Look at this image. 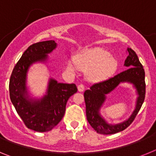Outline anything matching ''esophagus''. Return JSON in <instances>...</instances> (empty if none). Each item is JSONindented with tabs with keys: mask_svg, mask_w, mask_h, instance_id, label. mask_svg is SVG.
<instances>
[{
	"mask_svg": "<svg viewBox=\"0 0 156 156\" xmlns=\"http://www.w3.org/2000/svg\"><path fill=\"white\" fill-rule=\"evenodd\" d=\"M77 88H78V90H79L80 92H82V91H83V90H84L85 87L83 84H80V85H78Z\"/></svg>",
	"mask_w": 156,
	"mask_h": 156,
	"instance_id": "esophagus-1",
	"label": "esophagus"
}]
</instances>
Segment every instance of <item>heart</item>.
Returning a JSON list of instances; mask_svg holds the SVG:
<instances>
[{
  "label": "heart",
  "instance_id": "b5f03b06",
  "mask_svg": "<svg viewBox=\"0 0 156 156\" xmlns=\"http://www.w3.org/2000/svg\"><path fill=\"white\" fill-rule=\"evenodd\" d=\"M76 66L83 71H87V79L98 82L107 79L116 71L118 61L112 56V54L103 48L89 49L77 55L75 58ZM67 69L74 72L76 66L71 60L67 62Z\"/></svg>",
  "mask_w": 156,
  "mask_h": 156
}]
</instances>
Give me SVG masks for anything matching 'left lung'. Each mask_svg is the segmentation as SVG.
Listing matches in <instances>:
<instances>
[{
	"label": "left lung",
	"instance_id": "1",
	"mask_svg": "<svg viewBox=\"0 0 156 156\" xmlns=\"http://www.w3.org/2000/svg\"><path fill=\"white\" fill-rule=\"evenodd\" d=\"M127 52L128 56L124 63V66L128 67L127 69L107 80L92 85L89 90L84 92L87 119L98 133L113 134L122 131L131 124L144 102L145 97L144 70L134 51L128 48ZM121 82L131 83L136 89L138 94L136 106L133 113L126 121L117 125H111L101 116L100 109L105 100L106 94L112 91Z\"/></svg>",
	"mask_w": 156,
	"mask_h": 156
}]
</instances>
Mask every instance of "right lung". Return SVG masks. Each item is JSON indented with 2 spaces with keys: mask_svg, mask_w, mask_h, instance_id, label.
I'll return each instance as SVG.
<instances>
[{
  "mask_svg": "<svg viewBox=\"0 0 156 156\" xmlns=\"http://www.w3.org/2000/svg\"><path fill=\"white\" fill-rule=\"evenodd\" d=\"M57 47L55 41L30 45L14 67L9 81L10 98L25 125L37 132L51 130L62 120L68 99L77 91L74 83H58L50 78L46 94L41 98L30 97L27 87V73L37 62H46L48 55Z\"/></svg>",
  "mask_w": 156,
  "mask_h": 156,
  "instance_id": "1",
  "label": "right lung"
}]
</instances>
